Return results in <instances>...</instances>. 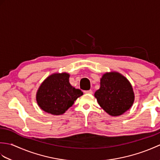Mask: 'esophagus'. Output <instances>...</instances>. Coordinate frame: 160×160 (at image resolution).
I'll use <instances>...</instances> for the list:
<instances>
[{"label":"esophagus","instance_id":"obj_1","mask_svg":"<svg viewBox=\"0 0 160 160\" xmlns=\"http://www.w3.org/2000/svg\"><path fill=\"white\" fill-rule=\"evenodd\" d=\"M84 93H89V94H92L93 93V91H92V90L84 91Z\"/></svg>","mask_w":160,"mask_h":160}]
</instances>
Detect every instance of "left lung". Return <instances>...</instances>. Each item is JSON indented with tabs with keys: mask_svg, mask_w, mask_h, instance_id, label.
Returning a JSON list of instances; mask_svg holds the SVG:
<instances>
[{
	"mask_svg": "<svg viewBox=\"0 0 160 160\" xmlns=\"http://www.w3.org/2000/svg\"><path fill=\"white\" fill-rule=\"evenodd\" d=\"M95 97L100 106L112 116H118L128 111L135 99L131 83L118 72L103 75L100 87L95 93Z\"/></svg>",
	"mask_w": 160,
	"mask_h": 160,
	"instance_id": "left-lung-1",
	"label": "left lung"
}]
</instances>
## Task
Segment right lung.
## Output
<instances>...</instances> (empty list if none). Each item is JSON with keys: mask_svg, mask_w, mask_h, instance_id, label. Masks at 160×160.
Masks as SVG:
<instances>
[{"mask_svg": "<svg viewBox=\"0 0 160 160\" xmlns=\"http://www.w3.org/2000/svg\"><path fill=\"white\" fill-rule=\"evenodd\" d=\"M69 74L53 73L47 77L38 88L36 101L40 108L52 115H62L82 96V91L69 83Z\"/></svg>", "mask_w": 160, "mask_h": 160, "instance_id": "1", "label": "right lung"}]
</instances>
